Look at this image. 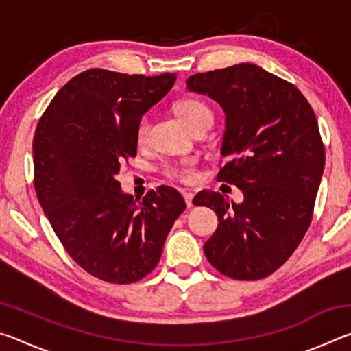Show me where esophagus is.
<instances>
[{
	"label": "esophagus",
	"instance_id": "esophagus-1",
	"mask_svg": "<svg viewBox=\"0 0 351 351\" xmlns=\"http://www.w3.org/2000/svg\"><path fill=\"white\" fill-rule=\"evenodd\" d=\"M193 197H195V195L192 192H184V199H186L187 207L193 206Z\"/></svg>",
	"mask_w": 351,
	"mask_h": 351
}]
</instances>
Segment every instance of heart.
I'll list each match as a JSON object with an SVG mask.
<instances>
[{
  "label": "heart",
  "instance_id": "1",
  "mask_svg": "<svg viewBox=\"0 0 351 351\" xmlns=\"http://www.w3.org/2000/svg\"><path fill=\"white\" fill-rule=\"evenodd\" d=\"M176 111L182 119V122L186 123L190 130L197 128L199 125H204V123L212 125L213 122L212 110L198 99L182 100V102L178 104ZM147 134H148V119L142 117L138 122V127H136V139H138V142H144ZM164 173L167 178H170V180L181 181V182H192L195 180L193 161L192 159H186V161H181V162L167 164L164 169Z\"/></svg>",
  "mask_w": 351,
  "mask_h": 351
}]
</instances>
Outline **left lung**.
Returning <instances> with one entry per match:
<instances>
[{
  "label": "left lung",
  "instance_id": "left-lung-1",
  "mask_svg": "<svg viewBox=\"0 0 351 351\" xmlns=\"http://www.w3.org/2000/svg\"><path fill=\"white\" fill-rule=\"evenodd\" d=\"M187 90L223 108L228 162L217 180L245 197L237 204L218 192L198 193V204L218 215L206 257L235 280L268 277L310 228L325 165L317 119L293 83L251 63L190 75Z\"/></svg>",
  "mask_w": 351,
  "mask_h": 351
}]
</instances>
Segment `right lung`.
<instances>
[{"mask_svg": "<svg viewBox=\"0 0 351 351\" xmlns=\"http://www.w3.org/2000/svg\"><path fill=\"white\" fill-rule=\"evenodd\" d=\"M175 80L170 73L88 69L56 94L35 130L40 206L75 263L104 282L134 283L150 274L186 209L175 189L161 186L141 201L116 180L123 159L136 156L138 122Z\"/></svg>", "mask_w": 351, "mask_h": 351, "instance_id": "1", "label": "right lung"}]
</instances>
